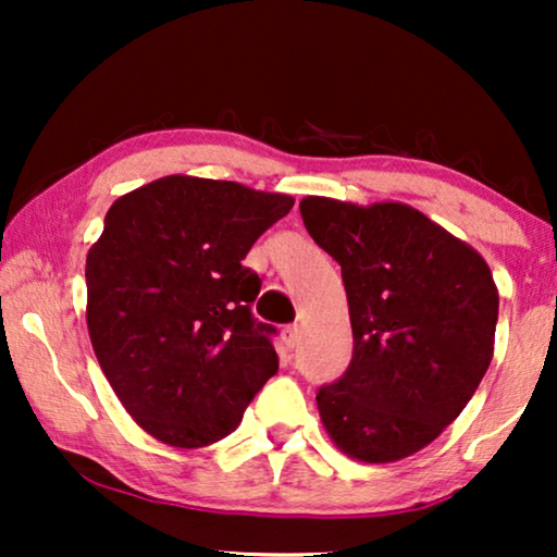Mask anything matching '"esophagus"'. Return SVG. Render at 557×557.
Instances as JSON below:
<instances>
[{
    "label": "esophagus",
    "instance_id": "esophagus-1",
    "mask_svg": "<svg viewBox=\"0 0 557 557\" xmlns=\"http://www.w3.org/2000/svg\"><path fill=\"white\" fill-rule=\"evenodd\" d=\"M281 339H284V345L288 349H294L296 345H299V339H301V326L299 324L284 326V330H281Z\"/></svg>",
    "mask_w": 557,
    "mask_h": 557
}]
</instances>
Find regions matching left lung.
<instances>
[{
  "label": "left lung",
  "instance_id": "left-lung-1",
  "mask_svg": "<svg viewBox=\"0 0 557 557\" xmlns=\"http://www.w3.org/2000/svg\"><path fill=\"white\" fill-rule=\"evenodd\" d=\"M304 225L342 265L352 362L317 393L349 459L391 463L436 441L494 355L499 294L469 243L403 202L304 197Z\"/></svg>",
  "mask_w": 557,
  "mask_h": 557
}]
</instances>
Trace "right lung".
I'll return each instance as SVG.
<instances>
[{
	"label": "right lung",
	"mask_w": 557,
	"mask_h": 557,
	"mask_svg": "<svg viewBox=\"0 0 557 557\" xmlns=\"http://www.w3.org/2000/svg\"><path fill=\"white\" fill-rule=\"evenodd\" d=\"M292 195L170 174L106 212L86 258V322L106 380L149 436L202 448L238 429L278 355L240 261Z\"/></svg>",
	"instance_id": "1"
}]
</instances>
